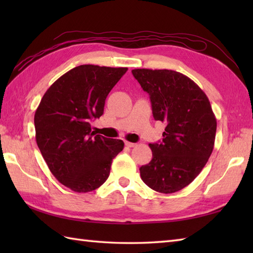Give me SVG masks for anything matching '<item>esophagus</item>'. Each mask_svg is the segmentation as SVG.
Returning a JSON list of instances; mask_svg holds the SVG:
<instances>
[{
  "label": "esophagus",
  "instance_id": "34e87169",
  "mask_svg": "<svg viewBox=\"0 0 253 253\" xmlns=\"http://www.w3.org/2000/svg\"><path fill=\"white\" fill-rule=\"evenodd\" d=\"M125 146L128 148H133L137 146V143H133V142H129V141H125Z\"/></svg>",
  "mask_w": 253,
  "mask_h": 253
}]
</instances>
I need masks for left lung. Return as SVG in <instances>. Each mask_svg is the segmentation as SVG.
I'll return each mask as SVG.
<instances>
[{
	"label": "left lung",
	"mask_w": 253,
	"mask_h": 253,
	"mask_svg": "<svg viewBox=\"0 0 253 253\" xmlns=\"http://www.w3.org/2000/svg\"><path fill=\"white\" fill-rule=\"evenodd\" d=\"M149 93L155 121L166 124L162 142L150 143L152 160L140 168L144 184L173 193L200 174L211 155L216 118L207 94L189 77L169 69L131 71Z\"/></svg>",
	"instance_id": "1"
}]
</instances>
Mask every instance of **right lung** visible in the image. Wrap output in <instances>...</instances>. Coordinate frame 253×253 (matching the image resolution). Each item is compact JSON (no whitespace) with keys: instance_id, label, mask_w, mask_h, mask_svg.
<instances>
[{"instance_id":"add662e5","label":"right lung","mask_w":253,"mask_h":253,"mask_svg":"<svg viewBox=\"0 0 253 253\" xmlns=\"http://www.w3.org/2000/svg\"><path fill=\"white\" fill-rule=\"evenodd\" d=\"M127 67L80 65L64 74L42 96L35 113L36 140L55 178L75 192L103 185L112 161L124 149L120 139L91 131L106 96Z\"/></svg>"}]
</instances>
